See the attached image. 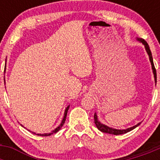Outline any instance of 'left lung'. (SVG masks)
Returning a JSON list of instances; mask_svg holds the SVG:
<instances>
[{"mask_svg":"<svg viewBox=\"0 0 160 160\" xmlns=\"http://www.w3.org/2000/svg\"><path fill=\"white\" fill-rule=\"evenodd\" d=\"M138 40L139 41V42H142L144 46H145V48H146L147 52H148V55H149L150 61H151V63H152V70H153V73H154V77H155V82H156V70H155V66H154L153 58H152V52H151V49H150L149 46H148V44L147 43L146 41L143 40V39H142V38H138ZM94 123H95L96 127H97V128L100 131H102V132H103V133H108V134H112V135H122V134H125V133L129 132V131H132L133 129H135L136 127H138V126L140 124V123H138L137 125L132 127V128H128V129H126V130H117V129H113V128H108L107 126H105V125H103V124H102L101 122H100L98 120V118H97V115H96V114H94Z\"/></svg>","mask_w":160,"mask_h":160,"instance_id":"8db88e82","label":"left lung"}]
</instances>
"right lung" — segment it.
I'll list each match as a JSON object with an SVG mask.
<instances>
[{
	"label": "right lung",
	"mask_w": 160,
	"mask_h": 160,
	"mask_svg": "<svg viewBox=\"0 0 160 160\" xmlns=\"http://www.w3.org/2000/svg\"><path fill=\"white\" fill-rule=\"evenodd\" d=\"M68 110H69V107H67V108H66V111H65L64 118H63V119H62V122H61L60 125H59L58 127V128H56V129L53 130V131H52L51 133H49V134H38V135H40V136H49V135H52V134H54V133H57L58 131L59 130H60L61 128H62V126H63V124L65 123V121H66V115H67V111H68ZM34 134H35V133H34Z\"/></svg>",
	"instance_id": "add662e5"
}]
</instances>
